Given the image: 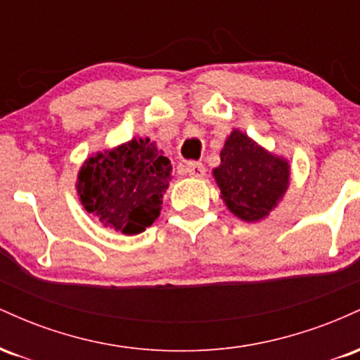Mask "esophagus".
Instances as JSON below:
<instances>
[{
  "label": "esophagus",
  "mask_w": 360,
  "mask_h": 360,
  "mask_svg": "<svg viewBox=\"0 0 360 360\" xmlns=\"http://www.w3.org/2000/svg\"><path fill=\"white\" fill-rule=\"evenodd\" d=\"M184 172L191 177H203L206 167L201 162H188L184 166Z\"/></svg>",
  "instance_id": "1"
}]
</instances>
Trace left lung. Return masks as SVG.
<instances>
[{
    "instance_id": "obj_1",
    "label": "left lung",
    "mask_w": 360,
    "mask_h": 360,
    "mask_svg": "<svg viewBox=\"0 0 360 360\" xmlns=\"http://www.w3.org/2000/svg\"><path fill=\"white\" fill-rule=\"evenodd\" d=\"M221 164L213 171L221 198L233 214L245 221L266 217L288 189L289 166L233 130L221 150Z\"/></svg>"
}]
</instances>
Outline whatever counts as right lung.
<instances>
[{
	"mask_svg": "<svg viewBox=\"0 0 360 360\" xmlns=\"http://www.w3.org/2000/svg\"><path fill=\"white\" fill-rule=\"evenodd\" d=\"M171 160L148 139H134L91 157L81 167L77 193L86 212L115 232H143L159 217L171 181Z\"/></svg>",
	"mask_w": 360,
	"mask_h": 360,
	"instance_id": "right-lung-1",
	"label": "right lung"
}]
</instances>
